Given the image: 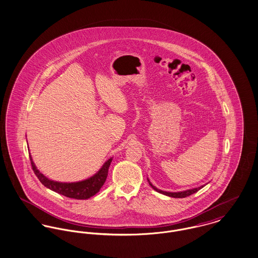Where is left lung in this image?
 Listing matches in <instances>:
<instances>
[{
  "label": "left lung",
  "instance_id": "obj_1",
  "mask_svg": "<svg viewBox=\"0 0 258 258\" xmlns=\"http://www.w3.org/2000/svg\"><path fill=\"white\" fill-rule=\"evenodd\" d=\"M148 182H149V184L151 185V187L155 189V190H156L157 192H160V194H162V195H165V196H168V197H171V198H177V199L189 197L191 194H195V192H197L199 189L204 188V186H205V185H204V186H201V187H199V188H194V189H187V190H183V191H175V192H172V191H165V190H161V189H157L156 187H155V186L151 183V181H150L149 179H148Z\"/></svg>",
  "mask_w": 258,
  "mask_h": 258
}]
</instances>
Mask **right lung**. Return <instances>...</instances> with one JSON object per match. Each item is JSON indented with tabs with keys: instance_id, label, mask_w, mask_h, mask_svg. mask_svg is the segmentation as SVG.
I'll list each match as a JSON object with an SVG mask.
<instances>
[{
	"instance_id": "add662e5",
	"label": "right lung",
	"mask_w": 258,
	"mask_h": 258,
	"mask_svg": "<svg viewBox=\"0 0 258 258\" xmlns=\"http://www.w3.org/2000/svg\"><path fill=\"white\" fill-rule=\"evenodd\" d=\"M29 156H30L33 171L36 174V176L38 177V179L40 180V182L45 187L52 189L57 194H60L64 197L75 199V200H88L91 197L95 196L101 189L106 180L108 168H109L110 162L112 160V157L107 159L103 163V166L101 167V169L99 171L86 180L79 181V182H73V183H62V182H56V181L50 180L44 174H42L37 169L34 161L32 159V156L30 155Z\"/></svg>"
}]
</instances>
